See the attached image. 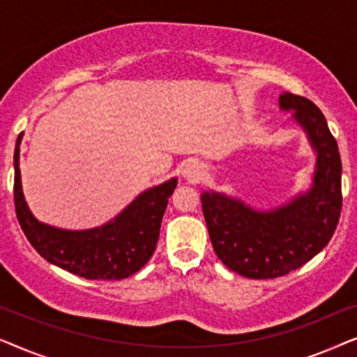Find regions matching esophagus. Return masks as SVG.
Returning a JSON list of instances; mask_svg holds the SVG:
<instances>
[{
    "instance_id": "34e87169",
    "label": "esophagus",
    "mask_w": 357,
    "mask_h": 357,
    "mask_svg": "<svg viewBox=\"0 0 357 357\" xmlns=\"http://www.w3.org/2000/svg\"><path fill=\"white\" fill-rule=\"evenodd\" d=\"M203 175V165L197 162V160H192L183 167V177H187L190 182H197V180L202 178Z\"/></svg>"
}]
</instances>
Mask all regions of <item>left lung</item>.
<instances>
[{
  "label": "left lung",
  "mask_w": 357,
  "mask_h": 357,
  "mask_svg": "<svg viewBox=\"0 0 357 357\" xmlns=\"http://www.w3.org/2000/svg\"><path fill=\"white\" fill-rule=\"evenodd\" d=\"M281 110L307 133L317 153L309 192L282 206L257 211L241 199L204 192L202 206L209 238L229 270L252 280H271L297 270L320 253L333 237L341 214V159L321 110L305 97L284 92Z\"/></svg>",
  "instance_id": "obj_1"
}]
</instances>
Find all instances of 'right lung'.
<instances>
[{
	"instance_id": "right-lung-1",
	"label": "right lung",
	"mask_w": 357,
	"mask_h": 357,
	"mask_svg": "<svg viewBox=\"0 0 357 357\" xmlns=\"http://www.w3.org/2000/svg\"><path fill=\"white\" fill-rule=\"evenodd\" d=\"M17 136L14 149V204L17 221L40 257L86 280H123L143 268L155 250L160 222L177 178L146 190L104 226L66 231L33 218L24 199Z\"/></svg>"
}]
</instances>
